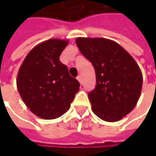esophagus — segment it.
<instances>
[{
  "instance_id": "obj_1",
  "label": "esophagus",
  "mask_w": 156,
  "mask_h": 156,
  "mask_svg": "<svg viewBox=\"0 0 156 156\" xmlns=\"http://www.w3.org/2000/svg\"><path fill=\"white\" fill-rule=\"evenodd\" d=\"M77 79L78 80V82L80 83H83V81H82V77H81V75H78V77H77Z\"/></svg>"
}]
</instances>
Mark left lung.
<instances>
[{"mask_svg": "<svg viewBox=\"0 0 156 156\" xmlns=\"http://www.w3.org/2000/svg\"><path fill=\"white\" fill-rule=\"evenodd\" d=\"M76 43L95 70L96 87L88 93L92 110L107 122L120 120L134 109L140 96L143 76L139 65L112 40L78 37Z\"/></svg>", "mask_w": 156, "mask_h": 156, "instance_id": "obj_1", "label": "left lung"}]
</instances>
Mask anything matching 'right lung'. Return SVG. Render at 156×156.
Instances as JSON below:
<instances>
[{"instance_id": "1", "label": "right lung", "mask_w": 156, "mask_h": 156, "mask_svg": "<svg viewBox=\"0 0 156 156\" xmlns=\"http://www.w3.org/2000/svg\"><path fill=\"white\" fill-rule=\"evenodd\" d=\"M68 40L49 39L32 48L19 68L16 86L27 107L37 117L53 119L68 111L80 83L59 57Z\"/></svg>"}]
</instances>
